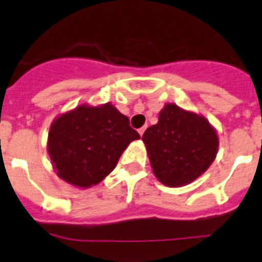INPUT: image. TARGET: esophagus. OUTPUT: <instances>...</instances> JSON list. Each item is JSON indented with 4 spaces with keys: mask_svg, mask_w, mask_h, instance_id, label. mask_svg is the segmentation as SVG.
I'll list each match as a JSON object with an SVG mask.
<instances>
[{
    "mask_svg": "<svg viewBox=\"0 0 262 262\" xmlns=\"http://www.w3.org/2000/svg\"><path fill=\"white\" fill-rule=\"evenodd\" d=\"M144 131H145V127H142V128H139V129H138V133L140 134V136H143V134H144Z\"/></svg>",
    "mask_w": 262,
    "mask_h": 262,
    "instance_id": "obj_1",
    "label": "esophagus"
}]
</instances>
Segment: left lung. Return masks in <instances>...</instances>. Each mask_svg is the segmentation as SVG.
I'll return each instance as SVG.
<instances>
[{
	"instance_id": "8db88e82",
	"label": "left lung",
	"mask_w": 262,
	"mask_h": 262,
	"mask_svg": "<svg viewBox=\"0 0 262 262\" xmlns=\"http://www.w3.org/2000/svg\"><path fill=\"white\" fill-rule=\"evenodd\" d=\"M154 173L170 187L190 184L216 157V131L202 115L166 103L143 135Z\"/></svg>"
}]
</instances>
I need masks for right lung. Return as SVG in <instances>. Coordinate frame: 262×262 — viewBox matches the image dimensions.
<instances>
[{"label":"right lung","instance_id":"add662e5","mask_svg":"<svg viewBox=\"0 0 262 262\" xmlns=\"http://www.w3.org/2000/svg\"><path fill=\"white\" fill-rule=\"evenodd\" d=\"M140 135L111 105L77 106L51 124L47 149L57 176L77 187L99 184Z\"/></svg>","mask_w":262,"mask_h":262}]
</instances>
